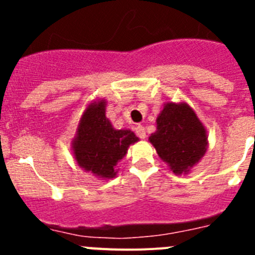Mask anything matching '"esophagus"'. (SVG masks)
Listing matches in <instances>:
<instances>
[{
    "instance_id": "34e87169",
    "label": "esophagus",
    "mask_w": 255,
    "mask_h": 255,
    "mask_svg": "<svg viewBox=\"0 0 255 255\" xmlns=\"http://www.w3.org/2000/svg\"><path fill=\"white\" fill-rule=\"evenodd\" d=\"M135 132H136V135H138L140 139H145V136H147V134H145V129H144V126L141 125H138L136 128H135Z\"/></svg>"
}]
</instances>
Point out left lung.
<instances>
[{
  "mask_svg": "<svg viewBox=\"0 0 255 255\" xmlns=\"http://www.w3.org/2000/svg\"><path fill=\"white\" fill-rule=\"evenodd\" d=\"M157 130L149 141L175 175H186L203 158L208 135L194 110L186 102H166L157 116Z\"/></svg>",
  "mask_w": 255,
  "mask_h": 255,
  "instance_id": "obj_1",
  "label": "left lung"
}]
</instances>
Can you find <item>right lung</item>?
<instances>
[{"label": "right lung", "instance_id": "1", "mask_svg": "<svg viewBox=\"0 0 255 255\" xmlns=\"http://www.w3.org/2000/svg\"><path fill=\"white\" fill-rule=\"evenodd\" d=\"M106 100H96L83 112L71 141L79 167L101 180L116 177L117 163L139 138L131 130H117L106 117Z\"/></svg>", "mask_w": 255, "mask_h": 255}]
</instances>
